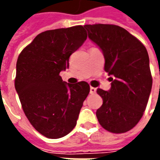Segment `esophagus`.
<instances>
[{
  "label": "esophagus",
  "mask_w": 160,
  "mask_h": 160,
  "mask_svg": "<svg viewBox=\"0 0 160 160\" xmlns=\"http://www.w3.org/2000/svg\"><path fill=\"white\" fill-rule=\"evenodd\" d=\"M96 91H97V89L96 88H94V87H90V93L91 94H95L96 93Z\"/></svg>",
  "instance_id": "34e87169"
}]
</instances>
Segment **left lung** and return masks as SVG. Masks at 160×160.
Instances as JSON below:
<instances>
[{"label":"left lung","mask_w":160,"mask_h":160,"mask_svg":"<svg viewBox=\"0 0 160 160\" xmlns=\"http://www.w3.org/2000/svg\"><path fill=\"white\" fill-rule=\"evenodd\" d=\"M88 38L104 54V71L111 76L110 90L98 89L103 104L96 112L107 131L125 133L143 116L152 85L149 56L141 41L115 25H86Z\"/></svg>","instance_id":"8db88e82"}]
</instances>
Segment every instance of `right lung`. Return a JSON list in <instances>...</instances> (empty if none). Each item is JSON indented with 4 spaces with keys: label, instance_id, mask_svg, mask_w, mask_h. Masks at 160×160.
Returning <instances> with one entry per match:
<instances>
[{
    "label": "right lung",
    "instance_id": "1",
    "mask_svg": "<svg viewBox=\"0 0 160 160\" xmlns=\"http://www.w3.org/2000/svg\"><path fill=\"white\" fill-rule=\"evenodd\" d=\"M87 38L82 26L46 31L18 57L16 92L26 118L45 137L58 139L73 130L89 94L87 82L67 83L59 75Z\"/></svg>",
    "mask_w": 160,
    "mask_h": 160
}]
</instances>
